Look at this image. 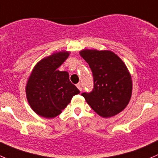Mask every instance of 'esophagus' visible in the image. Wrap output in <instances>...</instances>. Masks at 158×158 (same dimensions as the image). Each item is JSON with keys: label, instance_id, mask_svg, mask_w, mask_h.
Here are the masks:
<instances>
[{"label": "esophagus", "instance_id": "1", "mask_svg": "<svg viewBox=\"0 0 158 158\" xmlns=\"http://www.w3.org/2000/svg\"><path fill=\"white\" fill-rule=\"evenodd\" d=\"M76 86H77L78 89H79V90L82 91V83H81V82H79V83H78L77 85H76Z\"/></svg>", "mask_w": 158, "mask_h": 158}]
</instances>
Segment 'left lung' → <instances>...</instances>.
I'll use <instances>...</instances> for the list:
<instances>
[{"mask_svg": "<svg viewBox=\"0 0 158 158\" xmlns=\"http://www.w3.org/2000/svg\"><path fill=\"white\" fill-rule=\"evenodd\" d=\"M82 58L89 64L94 88L82 94L91 108L101 117L109 118L126 108L132 96L131 76L123 61L111 51L83 50Z\"/></svg>", "mask_w": 158, "mask_h": 158, "instance_id": "obj_1", "label": "left lung"}]
</instances>
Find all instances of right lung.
Here are the masks:
<instances>
[{
	"mask_svg": "<svg viewBox=\"0 0 158 158\" xmlns=\"http://www.w3.org/2000/svg\"><path fill=\"white\" fill-rule=\"evenodd\" d=\"M59 52L42 59L36 64L26 85L29 104L42 117L52 118L61 113L73 96L80 91L69 80L67 72L57 70L69 57Z\"/></svg>",
	"mask_w": 158,
	"mask_h": 158,
	"instance_id": "add662e5",
	"label": "right lung"
}]
</instances>
